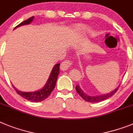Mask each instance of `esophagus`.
<instances>
[{
	"label": "esophagus",
	"mask_w": 133,
	"mask_h": 133,
	"mask_svg": "<svg viewBox=\"0 0 133 133\" xmlns=\"http://www.w3.org/2000/svg\"><path fill=\"white\" fill-rule=\"evenodd\" d=\"M71 65H72V63L70 61L66 60V61H64V62L61 63L60 68L63 71H65V70H68L71 66Z\"/></svg>",
	"instance_id": "1"
}]
</instances>
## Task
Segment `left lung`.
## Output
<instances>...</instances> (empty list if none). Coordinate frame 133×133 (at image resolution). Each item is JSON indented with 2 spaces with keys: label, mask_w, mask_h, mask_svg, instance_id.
I'll use <instances>...</instances> for the list:
<instances>
[{
  "label": "left lung",
  "mask_w": 133,
  "mask_h": 133,
  "mask_svg": "<svg viewBox=\"0 0 133 133\" xmlns=\"http://www.w3.org/2000/svg\"><path fill=\"white\" fill-rule=\"evenodd\" d=\"M119 86H118L116 89H115L114 90L109 92V93L102 94V95L95 96H88L87 95V94H85V93L82 91V90L80 88L79 85H77V86H76V91H77V92L79 94V95L84 100L89 102H101L102 101V100H106V99L108 98H110V97H111L112 96L114 95V94L116 92V91L118 90V89Z\"/></svg>",
  "instance_id": "left-lung-1"
}]
</instances>
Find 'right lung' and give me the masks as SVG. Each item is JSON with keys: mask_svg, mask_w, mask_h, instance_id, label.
<instances>
[{"mask_svg": "<svg viewBox=\"0 0 133 133\" xmlns=\"http://www.w3.org/2000/svg\"><path fill=\"white\" fill-rule=\"evenodd\" d=\"M33 18H34V17H30L27 20L21 23L19 25H17L16 27H15V29L17 28V27L20 26H23V25H29L33 21ZM59 65L60 63H57V64H55L54 65L45 85L44 86V87L41 89V90H39L29 92H21V91L18 90L17 89H16L15 86H13L14 89L15 90L17 94H19L21 96L23 97L24 98L26 99L27 100L35 102L43 101V100H44L45 99L47 98V97L50 95L51 93L52 92V91L54 90L55 84H56V82H57V77H58V75L59 74Z\"/></svg>", "mask_w": 133, "mask_h": 133, "instance_id": "add662e5", "label": "right lung"}]
</instances>
